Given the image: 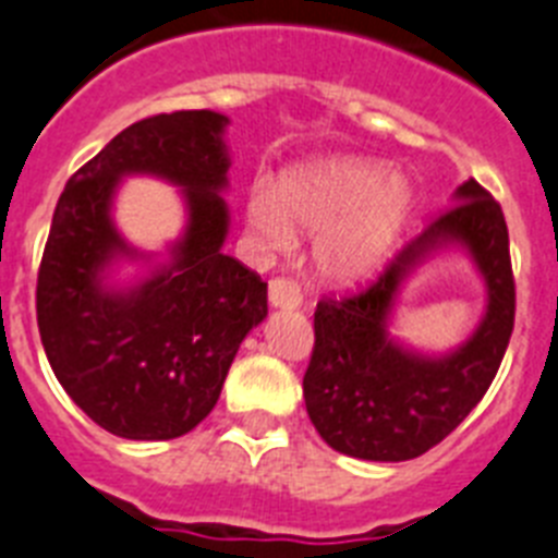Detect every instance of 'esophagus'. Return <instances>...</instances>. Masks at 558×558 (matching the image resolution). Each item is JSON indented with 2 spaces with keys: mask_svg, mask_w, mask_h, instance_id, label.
<instances>
[{
  "mask_svg": "<svg viewBox=\"0 0 558 558\" xmlns=\"http://www.w3.org/2000/svg\"><path fill=\"white\" fill-rule=\"evenodd\" d=\"M269 303L275 308H298L303 303L301 287L292 278H271L269 280Z\"/></svg>",
  "mask_w": 558,
  "mask_h": 558,
  "instance_id": "esophagus-1",
  "label": "esophagus"
}]
</instances>
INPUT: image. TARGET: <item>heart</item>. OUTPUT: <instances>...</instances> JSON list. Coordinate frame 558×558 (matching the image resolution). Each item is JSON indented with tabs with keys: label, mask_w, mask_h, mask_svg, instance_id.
I'll list each match as a JSON object with an SVG mask.
<instances>
[{
	"label": "heart",
	"mask_w": 558,
	"mask_h": 558,
	"mask_svg": "<svg viewBox=\"0 0 558 558\" xmlns=\"http://www.w3.org/2000/svg\"><path fill=\"white\" fill-rule=\"evenodd\" d=\"M411 209V190L366 158H329L283 172L250 192L246 215L271 246L317 235L315 260L331 280H357L380 264Z\"/></svg>",
	"instance_id": "b5f03b06"
}]
</instances>
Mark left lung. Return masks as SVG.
Here are the masks:
<instances>
[{
	"label": "left lung",
	"mask_w": 558,
	"mask_h": 558,
	"mask_svg": "<svg viewBox=\"0 0 558 558\" xmlns=\"http://www.w3.org/2000/svg\"><path fill=\"white\" fill-rule=\"evenodd\" d=\"M469 246L489 287V312L465 347L448 359H420L385 331L404 275L439 245ZM517 315L508 223L474 178L457 204L402 246L366 289L323 298L315 308V349L303 374L312 425L335 451L374 462L414 460L439 446L494 383Z\"/></svg>",
	"instance_id": "8db88e82"
}]
</instances>
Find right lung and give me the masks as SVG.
I'll return each instance as SVG.
<instances>
[{
    "instance_id": "add662e5",
    "label": "right lung",
    "mask_w": 558,
    "mask_h": 558,
    "mask_svg": "<svg viewBox=\"0 0 558 558\" xmlns=\"http://www.w3.org/2000/svg\"><path fill=\"white\" fill-rule=\"evenodd\" d=\"M227 116L158 112L78 167L56 204L36 280V320L56 380L93 423L124 439H175L215 409L238 345L266 317V283L223 255ZM185 186L191 227L173 264L128 293L100 287L132 254L109 221L121 174Z\"/></svg>"
}]
</instances>
